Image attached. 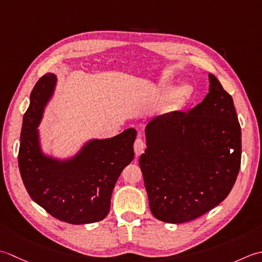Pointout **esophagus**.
Returning a JSON list of instances; mask_svg holds the SVG:
<instances>
[{
	"label": "esophagus",
	"mask_w": 262,
	"mask_h": 262,
	"mask_svg": "<svg viewBox=\"0 0 262 262\" xmlns=\"http://www.w3.org/2000/svg\"><path fill=\"white\" fill-rule=\"evenodd\" d=\"M133 148H135V152L137 156H139V155H141L143 152V150L146 149V145H145V142H143L142 139L138 138L135 142V147Z\"/></svg>",
	"instance_id": "esophagus-1"
}]
</instances>
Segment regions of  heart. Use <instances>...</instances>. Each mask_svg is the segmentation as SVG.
I'll return each mask as SVG.
<instances>
[{"label":"heart","instance_id":"heart-1","mask_svg":"<svg viewBox=\"0 0 262 262\" xmlns=\"http://www.w3.org/2000/svg\"><path fill=\"white\" fill-rule=\"evenodd\" d=\"M163 90L166 95H172L176 101H181L189 97L192 92H193V88H192V86L189 83L181 84L178 88H174L170 86V84H165L163 87Z\"/></svg>","mask_w":262,"mask_h":262}]
</instances>
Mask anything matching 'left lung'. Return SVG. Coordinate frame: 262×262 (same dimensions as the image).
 I'll list each match as a JSON object with an SVG mask.
<instances>
[{
	"mask_svg": "<svg viewBox=\"0 0 262 262\" xmlns=\"http://www.w3.org/2000/svg\"><path fill=\"white\" fill-rule=\"evenodd\" d=\"M209 93L186 113L170 112L146 125L139 158L149 207L157 220L193 221L226 198L241 165V126L232 96L209 73Z\"/></svg>",
	"mask_w": 262,
	"mask_h": 262,
	"instance_id": "obj_1",
	"label": "left lung"
}]
</instances>
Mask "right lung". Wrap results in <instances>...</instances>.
Returning <instances> with one entry per match:
<instances>
[{"label": "right lung", "mask_w": 262, "mask_h": 262, "mask_svg": "<svg viewBox=\"0 0 262 262\" xmlns=\"http://www.w3.org/2000/svg\"><path fill=\"white\" fill-rule=\"evenodd\" d=\"M56 83V74L46 73L30 94L20 136L21 178L30 198L53 217L74 225L99 222L110 212L120 174L135 158L137 131L130 127L112 138L89 139L69 157L45 152L37 127Z\"/></svg>", "instance_id": "obj_1"}]
</instances>
